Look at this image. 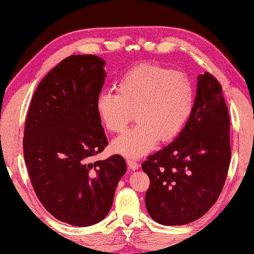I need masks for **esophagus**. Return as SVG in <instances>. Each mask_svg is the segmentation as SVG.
<instances>
[{
    "label": "esophagus",
    "instance_id": "1",
    "mask_svg": "<svg viewBox=\"0 0 254 254\" xmlns=\"http://www.w3.org/2000/svg\"><path fill=\"white\" fill-rule=\"evenodd\" d=\"M127 164L128 166V168L132 169V170H136V169H138V167H139L137 161L134 160V159H127Z\"/></svg>",
    "mask_w": 254,
    "mask_h": 254
}]
</instances>
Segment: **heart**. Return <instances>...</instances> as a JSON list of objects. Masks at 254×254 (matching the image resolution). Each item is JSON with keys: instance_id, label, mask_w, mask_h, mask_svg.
Listing matches in <instances>:
<instances>
[{"instance_id": "heart-1", "label": "heart", "mask_w": 254, "mask_h": 254, "mask_svg": "<svg viewBox=\"0 0 254 254\" xmlns=\"http://www.w3.org/2000/svg\"><path fill=\"white\" fill-rule=\"evenodd\" d=\"M117 94L104 91L96 110L106 130H126L135 113L137 126L117 137L113 152L127 158L147 155L160 141L174 139L187 123L193 108V87L185 74L156 64H141L116 84Z\"/></svg>"}]
</instances>
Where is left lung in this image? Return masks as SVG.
I'll return each instance as SVG.
<instances>
[{"label": "left lung", "mask_w": 254, "mask_h": 254, "mask_svg": "<svg viewBox=\"0 0 254 254\" xmlns=\"http://www.w3.org/2000/svg\"><path fill=\"white\" fill-rule=\"evenodd\" d=\"M229 127L222 85L205 72L197 77L195 100L185 127L174 142L142 164L150 180L145 205L155 222L192 223L217 201L231 157Z\"/></svg>", "instance_id": "obj_1"}]
</instances>
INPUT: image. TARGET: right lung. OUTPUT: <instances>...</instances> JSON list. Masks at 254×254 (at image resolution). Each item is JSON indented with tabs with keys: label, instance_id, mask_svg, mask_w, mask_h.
Wrapping results in <instances>:
<instances>
[{
	"label": "right lung",
	"instance_id": "right-lung-1",
	"mask_svg": "<svg viewBox=\"0 0 254 254\" xmlns=\"http://www.w3.org/2000/svg\"><path fill=\"white\" fill-rule=\"evenodd\" d=\"M105 60L71 56L38 85L27 113L24 158L32 188L53 217L78 227L104 219L127 171L113 155L93 161L108 145L96 110Z\"/></svg>",
	"mask_w": 254,
	"mask_h": 254
}]
</instances>
